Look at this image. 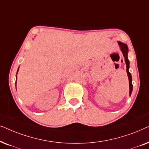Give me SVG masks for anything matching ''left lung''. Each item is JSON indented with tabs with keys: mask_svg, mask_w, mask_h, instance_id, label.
Here are the masks:
<instances>
[{
	"mask_svg": "<svg viewBox=\"0 0 149 149\" xmlns=\"http://www.w3.org/2000/svg\"><path fill=\"white\" fill-rule=\"evenodd\" d=\"M118 45L120 47V49H121L123 54V56L125 58V61L126 65H127V76L129 78V84H130V95H131L133 90V85H132V75L129 71V68H130V61H129L127 54H128V47L125 43H123L120 41H118Z\"/></svg>",
	"mask_w": 149,
	"mask_h": 149,
	"instance_id": "obj_1",
	"label": "left lung"
}]
</instances>
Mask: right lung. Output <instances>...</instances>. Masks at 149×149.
<instances>
[{"label": "right lung", "instance_id": "1", "mask_svg": "<svg viewBox=\"0 0 149 149\" xmlns=\"http://www.w3.org/2000/svg\"><path fill=\"white\" fill-rule=\"evenodd\" d=\"M18 69H19V68H18ZM18 69H17V71H18ZM16 79H17V76H16Z\"/></svg>", "mask_w": 149, "mask_h": 149}]
</instances>
